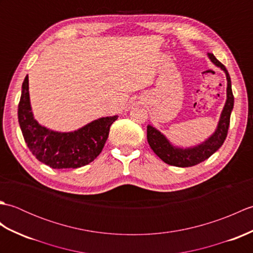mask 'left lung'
<instances>
[{
	"label": "left lung",
	"instance_id": "obj_1",
	"mask_svg": "<svg viewBox=\"0 0 253 253\" xmlns=\"http://www.w3.org/2000/svg\"><path fill=\"white\" fill-rule=\"evenodd\" d=\"M208 56L214 65L222 69L225 75H226L227 79V99L221 113L217 127L215 131L202 143L190 148H180L171 144L169 139L162 132L159 131L157 128H154L151 125H148L147 139L150 147L153 150V152L166 164L177 166V168H189V166L197 165L209 159L213 153H215L222 147L225 139H226L229 127L230 114H232L234 107L232 82H230V77L226 67L215 56L211 54V53H208Z\"/></svg>",
	"mask_w": 253,
	"mask_h": 253
}]
</instances>
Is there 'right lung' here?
<instances>
[{
  "label": "right lung",
  "mask_w": 253,
  "mask_h": 253,
  "mask_svg": "<svg viewBox=\"0 0 253 253\" xmlns=\"http://www.w3.org/2000/svg\"><path fill=\"white\" fill-rule=\"evenodd\" d=\"M117 117H101L75 131L51 130L35 120L30 105L28 76L23 83L18 104L21 132L37 160L52 169H78L92 162L103 149L110 127Z\"/></svg>",
  "instance_id": "add662e5"
}]
</instances>
